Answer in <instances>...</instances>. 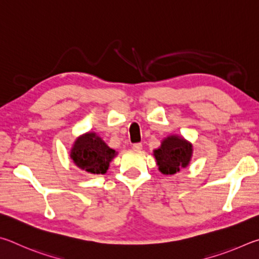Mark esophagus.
I'll list each match as a JSON object with an SVG mask.
<instances>
[{"mask_svg": "<svg viewBox=\"0 0 259 259\" xmlns=\"http://www.w3.org/2000/svg\"><path fill=\"white\" fill-rule=\"evenodd\" d=\"M132 148H133V150H137V151L141 150V149H142V143H134Z\"/></svg>", "mask_w": 259, "mask_h": 259, "instance_id": "1", "label": "esophagus"}]
</instances>
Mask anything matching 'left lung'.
Wrapping results in <instances>:
<instances>
[{"mask_svg":"<svg viewBox=\"0 0 259 259\" xmlns=\"http://www.w3.org/2000/svg\"><path fill=\"white\" fill-rule=\"evenodd\" d=\"M153 155L161 173L173 175L180 168H184L189 165L192 156V146L184 139L173 135L165 139L161 147L155 150Z\"/></svg>","mask_w":259,"mask_h":259,"instance_id":"1","label":"left lung"}]
</instances>
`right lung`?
I'll return each mask as SVG.
<instances>
[{
    "mask_svg": "<svg viewBox=\"0 0 259 259\" xmlns=\"http://www.w3.org/2000/svg\"><path fill=\"white\" fill-rule=\"evenodd\" d=\"M116 155L95 133H88L76 140L70 157L79 168L92 174H104Z\"/></svg>",
    "mask_w": 259,
    "mask_h": 259,
    "instance_id": "right-lung-1",
    "label": "right lung"
}]
</instances>
